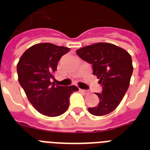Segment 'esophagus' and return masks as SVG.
Masks as SVG:
<instances>
[{"instance_id": "obj_1", "label": "esophagus", "mask_w": 150, "mask_h": 150, "mask_svg": "<svg viewBox=\"0 0 150 150\" xmlns=\"http://www.w3.org/2000/svg\"><path fill=\"white\" fill-rule=\"evenodd\" d=\"M79 91L81 92V93H82L86 94V95L89 93V92L88 91V90H85V89H79Z\"/></svg>"}]
</instances>
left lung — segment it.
Segmentation results:
<instances>
[{"instance_id": "left-lung-1", "label": "left lung", "mask_w": 150, "mask_h": 150, "mask_svg": "<svg viewBox=\"0 0 150 150\" xmlns=\"http://www.w3.org/2000/svg\"><path fill=\"white\" fill-rule=\"evenodd\" d=\"M76 53L93 65V75L102 84V93H96L99 104L89 107V112L96 116L110 114L120 104L128 89L133 71L132 57L125 50L108 43L86 46Z\"/></svg>"}]
</instances>
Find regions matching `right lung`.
<instances>
[{
	"mask_svg": "<svg viewBox=\"0 0 150 150\" xmlns=\"http://www.w3.org/2000/svg\"><path fill=\"white\" fill-rule=\"evenodd\" d=\"M70 49L50 43H38L27 49L17 64L18 82L35 109L48 117L61 115L69 107L71 94L77 86H61L50 82L64 54Z\"/></svg>",
	"mask_w": 150,
	"mask_h": 150,
	"instance_id": "obj_1",
	"label": "right lung"
}]
</instances>
